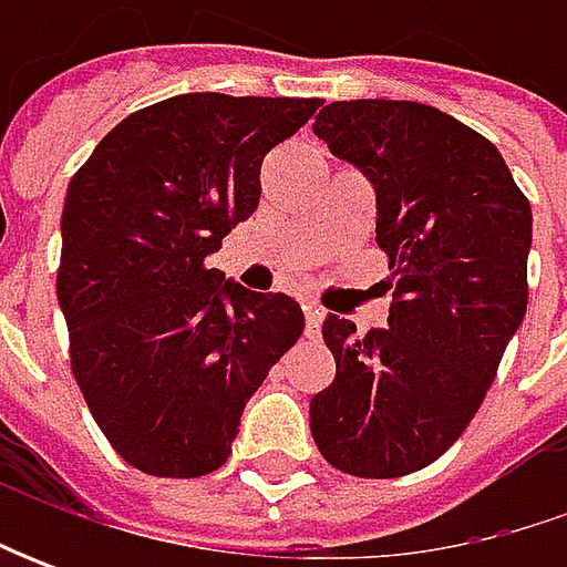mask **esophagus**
I'll return each mask as SVG.
<instances>
[{"label":"esophagus","instance_id":"obj_1","mask_svg":"<svg viewBox=\"0 0 567 567\" xmlns=\"http://www.w3.org/2000/svg\"><path fill=\"white\" fill-rule=\"evenodd\" d=\"M306 338L318 340L321 338V321H324V309L318 302H306Z\"/></svg>","mask_w":567,"mask_h":567}]
</instances>
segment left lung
I'll return each mask as SVG.
<instances>
[{"label":"left lung","mask_w":567,"mask_h":567,"mask_svg":"<svg viewBox=\"0 0 567 567\" xmlns=\"http://www.w3.org/2000/svg\"><path fill=\"white\" fill-rule=\"evenodd\" d=\"M375 192L388 328L324 318L334 381L309 403L331 467L391 480L461 439L527 312L534 214L495 144L410 100H338L312 125Z\"/></svg>","instance_id":"8db88e82"}]
</instances>
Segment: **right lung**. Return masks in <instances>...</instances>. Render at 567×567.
Here are the masks:
<instances>
[{"label": "right lung", "instance_id": "add662e5", "mask_svg": "<svg viewBox=\"0 0 567 567\" xmlns=\"http://www.w3.org/2000/svg\"><path fill=\"white\" fill-rule=\"evenodd\" d=\"M318 100L179 94L94 147L62 207L59 309L100 432L151 476H205L229 457L249 398L293 347V296L207 268L261 198V161Z\"/></svg>", "mask_w": 567, "mask_h": 567}]
</instances>
